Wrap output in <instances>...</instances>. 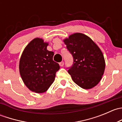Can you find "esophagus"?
Returning a JSON list of instances; mask_svg holds the SVG:
<instances>
[{"mask_svg": "<svg viewBox=\"0 0 122 122\" xmlns=\"http://www.w3.org/2000/svg\"><path fill=\"white\" fill-rule=\"evenodd\" d=\"M64 64V62L63 61H62V62H60V64H59V65H60V67H63Z\"/></svg>", "mask_w": 122, "mask_h": 122, "instance_id": "34e87169", "label": "esophagus"}]
</instances>
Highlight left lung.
<instances>
[{"mask_svg": "<svg viewBox=\"0 0 122 122\" xmlns=\"http://www.w3.org/2000/svg\"><path fill=\"white\" fill-rule=\"evenodd\" d=\"M74 63L68 70L76 84L84 89L97 86L105 70V60L97 44L85 34L74 33L63 40Z\"/></svg>", "mask_w": 122, "mask_h": 122, "instance_id": "8db88e82", "label": "left lung"}]
</instances>
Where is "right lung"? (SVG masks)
Instances as JSON below:
<instances>
[{
    "label": "right lung",
    "instance_id": "1",
    "mask_svg": "<svg viewBox=\"0 0 122 122\" xmlns=\"http://www.w3.org/2000/svg\"><path fill=\"white\" fill-rule=\"evenodd\" d=\"M48 42L42 38L31 41L19 60V72L25 85L32 92L42 93L52 84L59 64L53 61L54 52L47 50Z\"/></svg>",
    "mask_w": 122,
    "mask_h": 122
}]
</instances>
